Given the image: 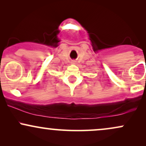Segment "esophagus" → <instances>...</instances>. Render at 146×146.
<instances>
[{"instance_id": "esophagus-1", "label": "esophagus", "mask_w": 146, "mask_h": 146, "mask_svg": "<svg viewBox=\"0 0 146 146\" xmlns=\"http://www.w3.org/2000/svg\"><path fill=\"white\" fill-rule=\"evenodd\" d=\"M71 63L72 64H75V61H74V60H73V61L71 62Z\"/></svg>"}]
</instances>
